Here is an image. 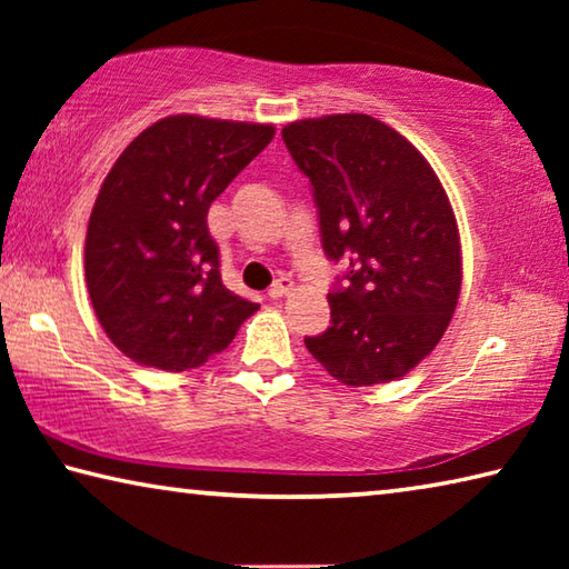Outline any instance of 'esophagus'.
<instances>
[{
    "instance_id": "1",
    "label": "esophagus",
    "mask_w": 569,
    "mask_h": 569,
    "mask_svg": "<svg viewBox=\"0 0 569 569\" xmlns=\"http://www.w3.org/2000/svg\"><path fill=\"white\" fill-rule=\"evenodd\" d=\"M293 291V281L288 276H281L278 281L271 286V291H268V296L271 298H283Z\"/></svg>"
}]
</instances>
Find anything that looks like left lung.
I'll return each instance as SVG.
<instances>
[{"instance_id": "obj_1", "label": "left lung", "mask_w": 569, "mask_h": 569, "mask_svg": "<svg viewBox=\"0 0 569 569\" xmlns=\"http://www.w3.org/2000/svg\"><path fill=\"white\" fill-rule=\"evenodd\" d=\"M283 142L311 180L321 243L346 258L331 326L306 349L346 387L403 377L435 351L461 288L455 210L427 158L361 112L296 120Z\"/></svg>"}]
</instances>
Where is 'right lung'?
<instances>
[{
  "mask_svg": "<svg viewBox=\"0 0 569 569\" xmlns=\"http://www.w3.org/2000/svg\"><path fill=\"white\" fill-rule=\"evenodd\" d=\"M273 134V124L170 114L108 172L84 238V278L94 316L128 359L196 369L258 311L220 281L208 208Z\"/></svg>",
  "mask_w": 569,
  "mask_h": 569,
  "instance_id": "right-lung-1",
  "label": "right lung"
}]
</instances>
